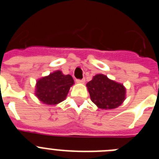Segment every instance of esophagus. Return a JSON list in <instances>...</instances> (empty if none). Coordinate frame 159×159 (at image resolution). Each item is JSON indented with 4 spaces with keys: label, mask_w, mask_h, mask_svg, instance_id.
<instances>
[{
    "label": "esophagus",
    "mask_w": 159,
    "mask_h": 159,
    "mask_svg": "<svg viewBox=\"0 0 159 159\" xmlns=\"http://www.w3.org/2000/svg\"><path fill=\"white\" fill-rule=\"evenodd\" d=\"M76 82L79 83V84H84V83H85V79H82V80H77Z\"/></svg>",
    "instance_id": "1"
}]
</instances>
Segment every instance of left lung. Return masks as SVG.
Masks as SVG:
<instances>
[{
	"mask_svg": "<svg viewBox=\"0 0 159 159\" xmlns=\"http://www.w3.org/2000/svg\"><path fill=\"white\" fill-rule=\"evenodd\" d=\"M86 86L92 101L100 109L118 107L126 99V88L123 84L110 80L102 74L93 76Z\"/></svg>",
	"mask_w": 159,
	"mask_h": 159,
	"instance_id": "1",
	"label": "left lung"
}]
</instances>
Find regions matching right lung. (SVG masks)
Wrapping results in <instances>:
<instances>
[{
  "mask_svg": "<svg viewBox=\"0 0 159 159\" xmlns=\"http://www.w3.org/2000/svg\"><path fill=\"white\" fill-rule=\"evenodd\" d=\"M73 84L71 75L57 70L36 81L35 95L44 104L57 105L66 99Z\"/></svg>",
  "mask_w": 159,
  "mask_h": 159,
  "instance_id": "1",
  "label": "right lung"
}]
</instances>
